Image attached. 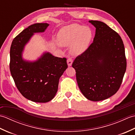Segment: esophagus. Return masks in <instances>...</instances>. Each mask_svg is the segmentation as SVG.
Instances as JSON below:
<instances>
[{
    "label": "esophagus",
    "mask_w": 135,
    "mask_h": 135,
    "mask_svg": "<svg viewBox=\"0 0 135 135\" xmlns=\"http://www.w3.org/2000/svg\"><path fill=\"white\" fill-rule=\"evenodd\" d=\"M67 64H68V66H71V65H72V64H73L72 59L70 58V57H69V58L67 59Z\"/></svg>",
    "instance_id": "34e87169"
}]
</instances>
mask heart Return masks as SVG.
I'll use <instances>...</instances> for the list:
<instances>
[{
  "label": "heart",
  "instance_id": "obj_1",
  "mask_svg": "<svg viewBox=\"0 0 135 135\" xmlns=\"http://www.w3.org/2000/svg\"><path fill=\"white\" fill-rule=\"evenodd\" d=\"M92 33L89 28L74 24L65 27L57 35V41L61 46L71 45L70 51L73 55H79L88 48Z\"/></svg>",
  "mask_w": 135,
  "mask_h": 135
}]
</instances>
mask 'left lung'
<instances>
[{
    "label": "left lung",
    "mask_w": 135,
    "mask_h": 135,
    "mask_svg": "<svg viewBox=\"0 0 135 135\" xmlns=\"http://www.w3.org/2000/svg\"><path fill=\"white\" fill-rule=\"evenodd\" d=\"M89 22L96 28L93 42L76 57L72 66L82 94L88 100L97 102L118 90L127 69V59L118 33L102 21Z\"/></svg>",
    "instance_id": "8db88e82"
}]
</instances>
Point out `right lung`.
I'll return each mask as SVG.
<instances>
[{
	"label": "right lung",
	"mask_w": 135,
	"mask_h": 135,
	"mask_svg": "<svg viewBox=\"0 0 135 135\" xmlns=\"http://www.w3.org/2000/svg\"><path fill=\"white\" fill-rule=\"evenodd\" d=\"M47 23H36L19 33L11 43L10 70L16 86L25 98L37 103L52 100L58 90L59 79L68 67L66 58L45 53L35 61L22 57L25 45L33 33L44 32Z\"/></svg>",
	"instance_id": "obj_1"
}]
</instances>
